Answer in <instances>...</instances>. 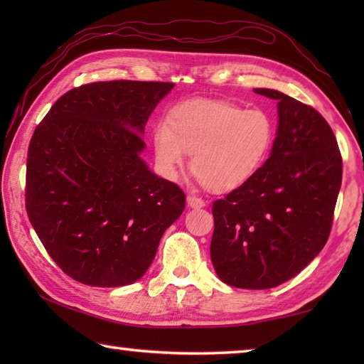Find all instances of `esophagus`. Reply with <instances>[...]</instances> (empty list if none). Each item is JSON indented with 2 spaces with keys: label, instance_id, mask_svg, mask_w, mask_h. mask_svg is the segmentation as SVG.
<instances>
[{
  "label": "esophagus",
  "instance_id": "esophagus-1",
  "mask_svg": "<svg viewBox=\"0 0 364 364\" xmlns=\"http://www.w3.org/2000/svg\"><path fill=\"white\" fill-rule=\"evenodd\" d=\"M188 206L192 208V210H198V208H203L205 202L202 198L194 197V196H188Z\"/></svg>",
  "mask_w": 364,
  "mask_h": 364
}]
</instances>
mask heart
I'll return each instance as SVG.
<instances>
[{"instance_id":"obj_1","label":"heart","mask_w":364,"mask_h":364,"mask_svg":"<svg viewBox=\"0 0 364 364\" xmlns=\"http://www.w3.org/2000/svg\"><path fill=\"white\" fill-rule=\"evenodd\" d=\"M275 139L270 114L223 100L197 98L175 106L167 127L153 133V149L162 175L173 178L191 154V170L206 189L231 192L257 175Z\"/></svg>"}]
</instances>
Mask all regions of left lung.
<instances>
[{
    "mask_svg": "<svg viewBox=\"0 0 364 364\" xmlns=\"http://www.w3.org/2000/svg\"><path fill=\"white\" fill-rule=\"evenodd\" d=\"M278 125L264 166L214 202L211 261L223 283L269 289L291 280L326 245L341 189L343 159L322 115L275 89Z\"/></svg>",
    "mask_w": 364,
    "mask_h": 364,
    "instance_id": "8db88e82",
    "label": "left lung"
}]
</instances>
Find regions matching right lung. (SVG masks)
<instances>
[{"instance_id": "1", "label": "right lung", "mask_w": 364, "mask_h": 364, "mask_svg": "<svg viewBox=\"0 0 364 364\" xmlns=\"http://www.w3.org/2000/svg\"><path fill=\"white\" fill-rule=\"evenodd\" d=\"M175 84L92 82L68 90L34 131L26 211L54 262L100 288L137 282L186 196L141 158L144 128Z\"/></svg>"}]
</instances>
